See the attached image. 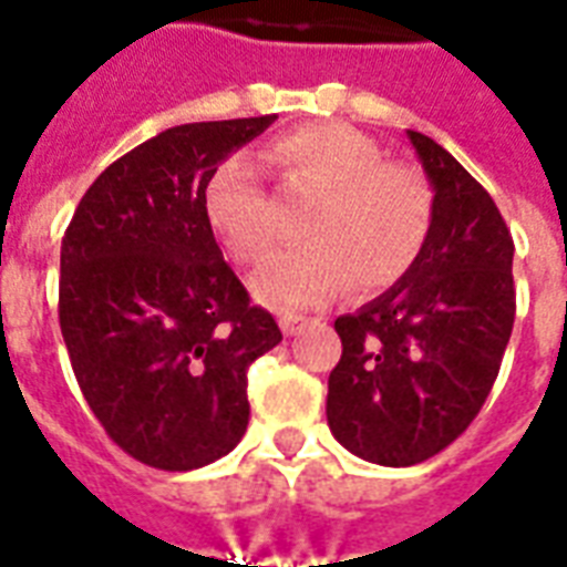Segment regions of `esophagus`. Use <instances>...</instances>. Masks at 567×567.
<instances>
[{
    "mask_svg": "<svg viewBox=\"0 0 567 567\" xmlns=\"http://www.w3.org/2000/svg\"><path fill=\"white\" fill-rule=\"evenodd\" d=\"M278 322H280V329H284V334H287V338H292V334L299 331L301 317H296V313H284V317H280Z\"/></svg>",
    "mask_w": 567,
    "mask_h": 567,
    "instance_id": "obj_1",
    "label": "esophagus"
}]
</instances>
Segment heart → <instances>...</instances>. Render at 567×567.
Segmentation results:
<instances>
[{
    "mask_svg": "<svg viewBox=\"0 0 567 567\" xmlns=\"http://www.w3.org/2000/svg\"><path fill=\"white\" fill-rule=\"evenodd\" d=\"M296 185L319 190L301 236L254 280L271 308H317L352 280L380 292L410 275L433 227V190L419 169L382 161V146L349 125H305L271 143ZM203 212L229 257L257 266L268 257L271 203L245 157L224 161L203 190Z\"/></svg>",
    "mask_w": 567,
    "mask_h": 567,
    "instance_id": "heart-1",
    "label": "heart"
}]
</instances>
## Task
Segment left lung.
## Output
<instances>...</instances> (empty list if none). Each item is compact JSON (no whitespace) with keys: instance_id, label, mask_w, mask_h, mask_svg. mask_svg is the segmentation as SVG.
Instances as JSON below:
<instances>
[{"instance_id":"1","label":"left lung","mask_w":567,"mask_h":567,"mask_svg":"<svg viewBox=\"0 0 567 567\" xmlns=\"http://www.w3.org/2000/svg\"><path fill=\"white\" fill-rule=\"evenodd\" d=\"M433 185L419 262L389 292L334 319L343 352L329 377V427L355 457L415 466L470 427L514 329V238L493 197L419 131Z\"/></svg>"}]
</instances>
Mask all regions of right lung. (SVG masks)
Returning <instances> with one entry per match:
<instances>
[{
	"mask_svg": "<svg viewBox=\"0 0 567 567\" xmlns=\"http://www.w3.org/2000/svg\"><path fill=\"white\" fill-rule=\"evenodd\" d=\"M271 122L161 131L92 182L62 238L59 326L76 385L106 436L155 470H199L236 449L248 368L284 338L203 212L220 161Z\"/></svg>",
	"mask_w": 567,
	"mask_h": 567,
	"instance_id": "1",
	"label": "right lung"
}]
</instances>
